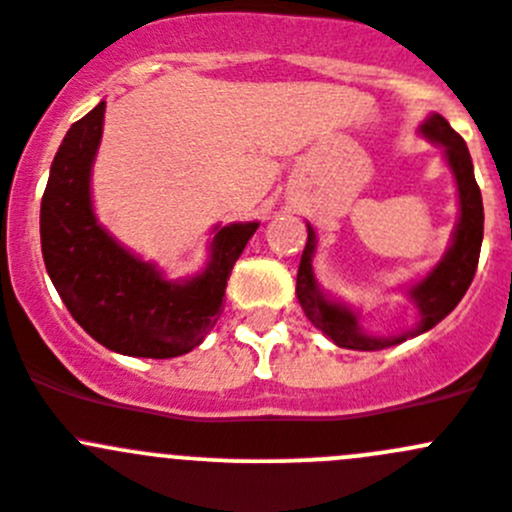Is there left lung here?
I'll list each match as a JSON object with an SVG mask.
<instances>
[{"instance_id":"left-lung-1","label":"left lung","mask_w":512,"mask_h":512,"mask_svg":"<svg viewBox=\"0 0 512 512\" xmlns=\"http://www.w3.org/2000/svg\"><path fill=\"white\" fill-rule=\"evenodd\" d=\"M419 136H424L429 143H434V146H439L444 151V164L450 166L452 176H455L460 217H457L455 229H452L450 247L444 250L437 265L427 275H422V278L414 280L412 285L404 288L407 298L417 308V326L396 333V336H374V333H366L361 328V323H358V310L346 305L343 300L331 298L321 288L318 278H315L313 257L315 247H318V237H315V229L310 227V222H305V227H308V242H305L303 257H300L295 295H298V303L303 308V313L308 315V321L341 348H351V351H381V348L404 343L407 338L422 336V333L437 326L442 318H447L457 308V303H460L462 295L470 288L472 278H475L477 260H480L485 214H482V194L475 181V169H472L467 143L462 141L460 133L452 131L450 123L444 121L439 113H429L419 123Z\"/></svg>"}]
</instances>
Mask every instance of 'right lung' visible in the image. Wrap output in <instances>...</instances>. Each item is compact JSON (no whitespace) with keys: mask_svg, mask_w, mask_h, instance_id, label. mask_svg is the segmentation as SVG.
Listing matches in <instances>:
<instances>
[{"mask_svg":"<svg viewBox=\"0 0 512 512\" xmlns=\"http://www.w3.org/2000/svg\"><path fill=\"white\" fill-rule=\"evenodd\" d=\"M105 100L70 126L50 166L40 207L47 275L70 315L108 351L174 358L204 341L222 315L229 272L260 222L217 224L207 265L171 280L156 262L123 247L93 207V164Z\"/></svg>","mask_w":512,"mask_h":512,"instance_id":"obj_1","label":"right lung"}]
</instances>
